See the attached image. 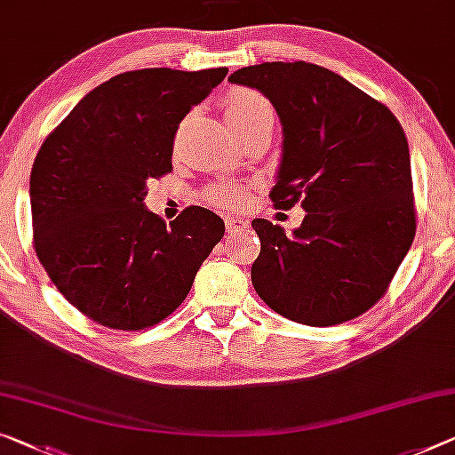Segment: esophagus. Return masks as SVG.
<instances>
[{
    "label": "esophagus",
    "instance_id": "esophagus-1",
    "mask_svg": "<svg viewBox=\"0 0 455 455\" xmlns=\"http://www.w3.org/2000/svg\"><path fill=\"white\" fill-rule=\"evenodd\" d=\"M226 228H228L229 234L242 232V229L248 228V220H243V218H228L226 220Z\"/></svg>",
    "mask_w": 455,
    "mask_h": 455
}]
</instances>
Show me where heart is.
<instances>
[{
  "label": "heart",
  "instance_id": "b5f03b06",
  "mask_svg": "<svg viewBox=\"0 0 455 455\" xmlns=\"http://www.w3.org/2000/svg\"><path fill=\"white\" fill-rule=\"evenodd\" d=\"M223 116L234 132L248 128L262 120H272V108L260 93L251 89H235L223 103ZM207 199L221 207L242 205L248 199V187L242 185H213L207 191Z\"/></svg>",
  "mask_w": 455,
  "mask_h": 455
}]
</instances>
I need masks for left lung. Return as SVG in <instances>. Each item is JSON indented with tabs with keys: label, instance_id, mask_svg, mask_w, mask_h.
Segmentation results:
<instances>
[{
	"label": "left lung",
	"instance_id": "1",
	"mask_svg": "<svg viewBox=\"0 0 455 455\" xmlns=\"http://www.w3.org/2000/svg\"><path fill=\"white\" fill-rule=\"evenodd\" d=\"M258 89L283 125L270 197L300 204L292 235L254 220L260 254L251 284L297 323L338 325L368 311L413 243L415 205L407 136L390 114L338 73L311 62H262L228 79Z\"/></svg>",
	"mask_w": 455,
	"mask_h": 455
}]
</instances>
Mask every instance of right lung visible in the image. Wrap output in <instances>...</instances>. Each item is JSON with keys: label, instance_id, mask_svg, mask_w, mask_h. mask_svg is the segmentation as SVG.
I'll use <instances>...</instances> for the list:
<instances>
[{"label": "right lung", "instance_id": "1", "mask_svg": "<svg viewBox=\"0 0 455 455\" xmlns=\"http://www.w3.org/2000/svg\"><path fill=\"white\" fill-rule=\"evenodd\" d=\"M228 75L142 68L83 97L40 146L30 174L34 248L68 303L111 330L169 317L226 226L187 207L166 226L146 209L150 179L172 171L183 117Z\"/></svg>", "mask_w": 455, "mask_h": 455}]
</instances>
